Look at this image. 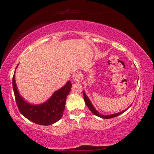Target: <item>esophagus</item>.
Listing matches in <instances>:
<instances>
[{"mask_svg":"<svg viewBox=\"0 0 154 154\" xmlns=\"http://www.w3.org/2000/svg\"><path fill=\"white\" fill-rule=\"evenodd\" d=\"M81 77H82V75H81L79 72H75V73L72 75V80H73L75 82H79L81 79Z\"/></svg>","mask_w":154,"mask_h":154,"instance_id":"1","label":"esophagus"}]
</instances>
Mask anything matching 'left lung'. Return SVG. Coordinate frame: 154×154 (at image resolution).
Returning <instances> with one entry per match:
<instances>
[{
    "instance_id": "8db88e82",
    "label": "left lung",
    "mask_w": 154,
    "mask_h": 154,
    "mask_svg": "<svg viewBox=\"0 0 154 154\" xmlns=\"http://www.w3.org/2000/svg\"><path fill=\"white\" fill-rule=\"evenodd\" d=\"M83 99H84V101H85V104H86V105L88 106V107L89 108L90 110L92 111V113L95 115V116H98V117H100V118H104V119H110V118H115V117L118 116H119V115H121L122 113H123L124 112L126 111V110H124L123 111L120 112V113H115V114H112V115H109V116H104V115L99 113L98 111L96 110L95 108L94 107L92 104L91 103L90 100H89V98H88V96H86V94H85V93L84 92H83Z\"/></svg>"
}]
</instances>
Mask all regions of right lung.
Here are the masks:
<instances>
[{
    "instance_id": "obj_1",
    "label": "right lung",
    "mask_w": 154,
    "mask_h": 154,
    "mask_svg": "<svg viewBox=\"0 0 154 154\" xmlns=\"http://www.w3.org/2000/svg\"><path fill=\"white\" fill-rule=\"evenodd\" d=\"M12 83L18 109L25 118L34 123L43 126L51 125L62 118L66 96L72 87L71 82H68L64 87L54 92L47 102L40 105H30L23 100L17 91L15 81V73L13 76Z\"/></svg>"
}]
</instances>
